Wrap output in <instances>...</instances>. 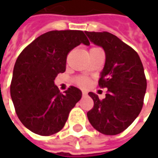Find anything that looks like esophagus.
<instances>
[{
    "label": "esophagus",
    "instance_id": "1",
    "mask_svg": "<svg viewBox=\"0 0 158 158\" xmlns=\"http://www.w3.org/2000/svg\"><path fill=\"white\" fill-rule=\"evenodd\" d=\"M87 92L86 91H82V97H86L87 96Z\"/></svg>",
    "mask_w": 158,
    "mask_h": 158
}]
</instances>
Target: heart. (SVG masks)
Returning <instances> with one entry per match:
<instances>
[{"label":"heart","instance_id":"heart-1","mask_svg":"<svg viewBox=\"0 0 158 158\" xmlns=\"http://www.w3.org/2000/svg\"><path fill=\"white\" fill-rule=\"evenodd\" d=\"M77 83L80 85V86H82V87H85L87 84H88V81L84 78H80L77 80Z\"/></svg>","mask_w":158,"mask_h":158}]
</instances>
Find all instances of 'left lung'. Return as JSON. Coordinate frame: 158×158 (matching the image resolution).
Here are the masks:
<instances>
[{
	"label": "left lung",
	"instance_id": "left-lung-1",
	"mask_svg": "<svg viewBox=\"0 0 158 158\" xmlns=\"http://www.w3.org/2000/svg\"><path fill=\"white\" fill-rule=\"evenodd\" d=\"M89 40L106 53V63L98 84L107 89L106 98L89 92L94 101L87 112L95 129L107 135L123 132L142 111L147 81L141 59L132 47L109 32L85 31Z\"/></svg>",
	"mask_w": 158,
	"mask_h": 158
}]
</instances>
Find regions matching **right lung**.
I'll use <instances>...</instances> for the list:
<instances>
[{
  "instance_id": "right-lung-1",
  "label": "right lung",
  "mask_w": 158,
  "mask_h": 158,
  "mask_svg": "<svg viewBox=\"0 0 158 158\" xmlns=\"http://www.w3.org/2000/svg\"><path fill=\"white\" fill-rule=\"evenodd\" d=\"M89 42L82 31H51L42 34L18 56L13 70L10 96L23 125L40 135L62 129L82 91L71 86L62 94L54 84L66 70L68 53Z\"/></svg>"
}]
</instances>
